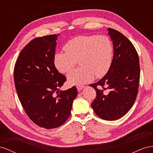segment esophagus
<instances>
[{
	"instance_id": "obj_1",
	"label": "esophagus",
	"mask_w": 153,
	"mask_h": 153,
	"mask_svg": "<svg viewBox=\"0 0 153 153\" xmlns=\"http://www.w3.org/2000/svg\"><path fill=\"white\" fill-rule=\"evenodd\" d=\"M77 89L78 90V91H80V90H81L82 88H84V86H82V85H77Z\"/></svg>"
}]
</instances>
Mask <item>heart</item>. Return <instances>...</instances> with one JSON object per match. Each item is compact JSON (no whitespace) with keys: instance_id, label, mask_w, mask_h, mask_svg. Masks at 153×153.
<instances>
[{"instance_id":"heart-1","label":"heart","mask_w":153,"mask_h":153,"mask_svg":"<svg viewBox=\"0 0 153 153\" xmlns=\"http://www.w3.org/2000/svg\"><path fill=\"white\" fill-rule=\"evenodd\" d=\"M65 52L54 56V64L58 71L67 73L79 61L81 67L70 72V84L81 85L90 82L95 77L104 76L110 70L113 56V45L106 36L84 35L70 40L64 47Z\"/></svg>"}]
</instances>
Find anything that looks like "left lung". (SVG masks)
<instances>
[{
	"mask_svg": "<svg viewBox=\"0 0 153 153\" xmlns=\"http://www.w3.org/2000/svg\"><path fill=\"white\" fill-rule=\"evenodd\" d=\"M113 42L111 67L101 80L90 85L96 91L91 103L95 114L106 120H115L127 113L138 91L140 65L133 43L118 30L108 28Z\"/></svg>",
	"mask_w": 153,
	"mask_h": 153,
	"instance_id": "obj_1",
	"label": "left lung"
}]
</instances>
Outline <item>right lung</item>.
<instances>
[{
	"label": "right lung",
	"instance_id": "add662e5",
	"mask_svg": "<svg viewBox=\"0 0 153 153\" xmlns=\"http://www.w3.org/2000/svg\"><path fill=\"white\" fill-rule=\"evenodd\" d=\"M59 34L33 39L20 53L14 69L17 95L26 114L41 128L63 125L71 115L77 90L74 86L62 91L67 78L54 65Z\"/></svg>",
	"mask_w": 153,
	"mask_h": 153
}]
</instances>
